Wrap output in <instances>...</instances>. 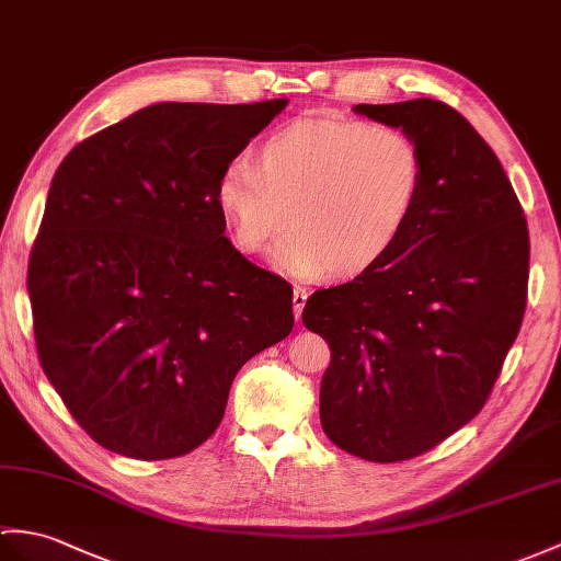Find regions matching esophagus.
<instances>
[{
	"mask_svg": "<svg viewBox=\"0 0 561 561\" xmlns=\"http://www.w3.org/2000/svg\"><path fill=\"white\" fill-rule=\"evenodd\" d=\"M294 316H296V320H301V312H304V306H306V301H308V291L304 289V286H294Z\"/></svg>",
	"mask_w": 561,
	"mask_h": 561,
	"instance_id": "34e87169",
	"label": "esophagus"
}]
</instances>
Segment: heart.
<instances>
[{
  "mask_svg": "<svg viewBox=\"0 0 561 561\" xmlns=\"http://www.w3.org/2000/svg\"><path fill=\"white\" fill-rule=\"evenodd\" d=\"M423 186V152L407 131L308 114L260 142L255 164L221 167L215 203L241 253H263L289 219L277 249L286 270L356 277L392 253Z\"/></svg>",
  "mask_w": 561,
  "mask_h": 561,
  "instance_id": "b5f03b06",
  "label": "heart"
}]
</instances>
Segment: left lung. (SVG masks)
Segmentation results:
<instances>
[{
    "label": "left lung",
    "mask_w": 561,
    "mask_h": 561,
    "mask_svg": "<svg viewBox=\"0 0 561 561\" xmlns=\"http://www.w3.org/2000/svg\"><path fill=\"white\" fill-rule=\"evenodd\" d=\"M407 131L425 186L382 263L308 298L304 324L330 344L320 423L375 463L425 454L476 419L520 330L528 225L497 154L449 104H358Z\"/></svg>",
    "instance_id": "left-lung-1"
}]
</instances>
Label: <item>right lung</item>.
Returning <instances> with one entry per match:
<instances>
[{
    "instance_id": "1",
    "label": "right lung",
    "mask_w": 561,
    "mask_h": 561,
    "mask_svg": "<svg viewBox=\"0 0 561 561\" xmlns=\"http://www.w3.org/2000/svg\"><path fill=\"white\" fill-rule=\"evenodd\" d=\"M286 100L160 102L85 138L28 260L41 366L100 447L176 459L213 437L245 360L289 336L291 284L225 237L215 184Z\"/></svg>"
}]
</instances>
